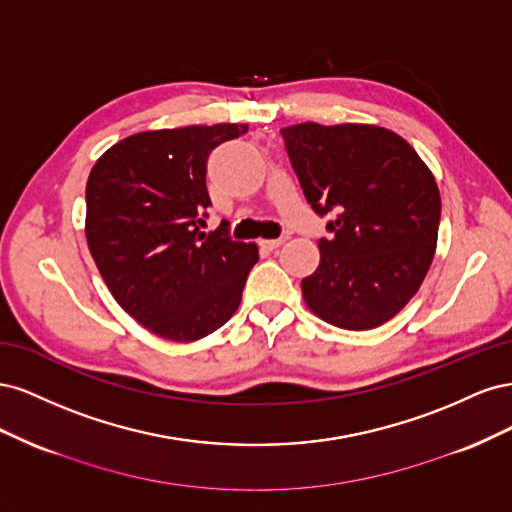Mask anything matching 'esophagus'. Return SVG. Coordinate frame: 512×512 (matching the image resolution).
Instances as JSON below:
<instances>
[{
  "label": "esophagus",
  "instance_id": "34e87169",
  "mask_svg": "<svg viewBox=\"0 0 512 512\" xmlns=\"http://www.w3.org/2000/svg\"><path fill=\"white\" fill-rule=\"evenodd\" d=\"M284 241H286V239H262L260 243L265 245L267 250H277V247H280Z\"/></svg>",
  "mask_w": 512,
  "mask_h": 512
}]
</instances>
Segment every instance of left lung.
<instances>
[{"label":"left lung","mask_w":512,"mask_h":512,"mask_svg":"<svg viewBox=\"0 0 512 512\" xmlns=\"http://www.w3.org/2000/svg\"><path fill=\"white\" fill-rule=\"evenodd\" d=\"M307 203L333 213L320 265L301 282L309 312L369 331L421 288L438 245L440 190L414 147L374 123L282 128Z\"/></svg>","instance_id":"8db88e82"}]
</instances>
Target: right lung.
I'll return each mask as SVG.
<instances>
[{
	"label": "right lung",
	"mask_w": 512,
	"mask_h": 512,
	"mask_svg": "<svg viewBox=\"0 0 512 512\" xmlns=\"http://www.w3.org/2000/svg\"><path fill=\"white\" fill-rule=\"evenodd\" d=\"M247 123L147 130L106 149L87 179L85 237L113 299L138 324L188 344L241 303L258 245L203 232L207 158Z\"/></svg>",
	"instance_id": "right-lung-1"
}]
</instances>
